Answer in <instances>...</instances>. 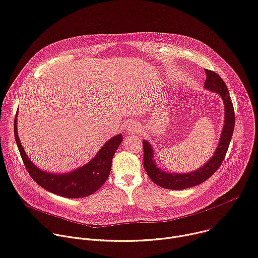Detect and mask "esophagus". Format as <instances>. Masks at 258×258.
Wrapping results in <instances>:
<instances>
[{
	"label": "esophagus",
	"instance_id": "34e87169",
	"mask_svg": "<svg viewBox=\"0 0 258 258\" xmlns=\"http://www.w3.org/2000/svg\"><path fill=\"white\" fill-rule=\"evenodd\" d=\"M127 132H128V134L134 135V134H137L138 132H140V127L136 122H131L127 125Z\"/></svg>",
	"mask_w": 258,
	"mask_h": 258
}]
</instances>
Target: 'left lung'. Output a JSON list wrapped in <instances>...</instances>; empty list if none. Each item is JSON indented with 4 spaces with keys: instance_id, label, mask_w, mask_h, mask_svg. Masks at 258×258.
I'll use <instances>...</instances> for the list:
<instances>
[{
    "instance_id": "8db88e82",
    "label": "left lung",
    "mask_w": 258,
    "mask_h": 258,
    "mask_svg": "<svg viewBox=\"0 0 258 258\" xmlns=\"http://www.w3.org/2000/svg\"><path fill=\"white\" fill-rule=\"evenodd\" d=\"M205 71L207 75L204 85L205 88L218 93L224 104V123L218 146L216 147L214 155L198 170L188 173H172L158 168L154 160V150L152 145L146 140H143L145 171L156 185L163 187V188L180 190L200 185L219 169L227 152L233 128H235V111H233L228 89L221 77L210 70L206 69Z\"/></svg>"
}]
</instances>
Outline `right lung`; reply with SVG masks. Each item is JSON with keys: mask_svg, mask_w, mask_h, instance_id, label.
Listing matches in <instances>:
<instances>
[{"mask_svg": "<svg viewBox=\"0 0 258 258\" xmlns=\"http://www.w3.org/2000/svg\"><path fill=\"white\" fill-rule=\"evenodd\" d=\"M17 115L18 111L14 120L15 141L28 172L37 184L49 192L68 199L84 198L101 188L110 175L114 153L122 142L121 134L108 140L84 166L68 173H50L38 168L23 149L17 133Z\"/></svg>", "mask_w": 258, "mask_h": 258, "instance_id": "1", "label": "right lung"}]
</instances>
